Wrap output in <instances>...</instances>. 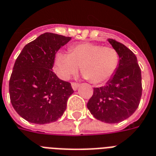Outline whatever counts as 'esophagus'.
I'll use <instances>...</instances> for the list:
<instances>
[{
    "label": "esophagus",
    "instance_id": "34e87169",
    "mask_svg": "<svg viewBox=\"0 0 156 156\" xmlns=\"http://www.w3.org/2000/svg\"><path fill=\"white\" fill-rule=\"evenodd\" d=\"M71 86H72V88H73L74 90H76L78 88V87H79V84L77 83V82H72Z\"/></svg>",
    "mask_w": 156,
    "mask_h": 156
}]
</instances>
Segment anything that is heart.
I'll return each instance as SVG.
<instances>
[{"label": "heart", "instance_id": "b5f03b06", "mask_svg": "<svg viewBox=\"0 0 156 156\" xmlns=\"http://www.w3.org/2000/svg\"><path fill=\"white\" fill-rule=\"evenodd\" d=\"M69 51L58 52L54 58V70L64 80L81 67L82 74L91 83L103 84L113 77L119 64V54L113 47L83 42L70 46Z\"/></svg>", "mask_w": 156, "mask_h": 156}]
</instances>
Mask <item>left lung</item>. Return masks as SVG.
Returning a JSON list of instances; mask_svg holds the SVG:
<instances>
[{
  "instance_id": "8db88e82",
  "label": "left lung",
  "mask_w": 156,
  "mask_h": 156,
  "mask_svg": "<svg viewBox=\"0 0 156 156\" xmlns=\"http://www.w3.org/2000/svg\"><path fill=\"white\" fill-rule=\"evenodd\" d=\"M108 41L119 54V67L106 86L94 88L87 108L98 120L118 123L132 115L140 105L141 69L131 49L115 39Z\"/></svg>"
}]
</instances>
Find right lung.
Instances as JSON below:
<instances>
[{
	"label": "right lung",
	"instance_id": "1",
	"mask_svg": "<svg viewBox=\"0 0 156 156\" xmlns=\"http://www.w3.org/2000/svg\"><path fill=\"white\" fill-rule=\"evenodd\" d=\"M70 39L45 33L28 43L16 59L9 84L10 101L16 113L28 122H55L66 111L74 90L52 68L58 50Z\"/></svg>",
	"mask_w": 156,
	"mask_h": 156
}]
</instances>
